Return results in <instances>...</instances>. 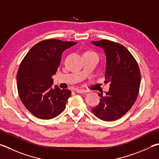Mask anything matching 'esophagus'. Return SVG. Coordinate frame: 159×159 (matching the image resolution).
<instances>
[{
    "label": "esophagus",
    "instance_id": "obj_1",
    "mask_svg": "<svg viewBox=\"0 0 159 159\" xmlns=\"http://www.w3.org/2000/svg\"><path fill=\"white\" fill-rule=\"evenodd\" d=\"M76 92L77 93H85V92H87L88 90L84 89H76Z\"/></svg>",
    "mask_w": 159,
    "mask_h": 159
}]
</instances>
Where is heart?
<instances>
[{"label": "heart", "instance_id": "heart-1", "mask_svg": "<svg viewBox=\"0 0 159 159\" xmlns=\"http://www.w3.org/2000/svg\"><path fill=\"white\" fill-rule=\"evenodd\" d=\"M85 53H92V52H85Z\"/></svg>", "mask_w": 159, "mask_h": 159}]
</instances>
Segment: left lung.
I'll use <instances>...</instances> for the list:
<instances>
[{
	"label": "left lung",
	"mask_w": 159,
	"mask_h": 159,
	"mask_svg": "<svg viewBox=\"0 0 159 159\" xmlns=\"http://www.w3.org/2000/svg\"><path fill=\"white\" fill-rule=\"evenodd\" d=\"M92 44L103 48L106 57V82L110 88L101 96L100 102L92 111L100 120L113 121L127 112L137 99L141 76L131 53L122 44L102 39Z\"/></svg>",
	"instance_id": "left-lung-1"
}]
</instances>
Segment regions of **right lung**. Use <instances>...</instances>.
<instances>
[{
    "instance_id": "add662e5",
    "label": "right lung",
    "mask_w": 159,
    "mask_h": 159,
    "mask_svg": "<svg viewBox=\"0 0 159 159\" xmlns=\"http://www.w3.org/2000/svg\"><path fill=\"white\" fill-rule=\"evenodd\" d=\"M77 42L47 39L37 43L22 60L16 75L17 88L22 103L34 116L42 120L57 117L64 111L70 90L53 86L64 51Z\"/></svg>"
}]
</instances>
